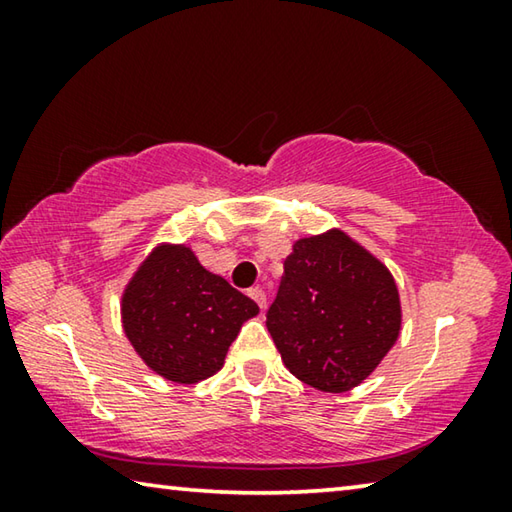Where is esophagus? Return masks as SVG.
<instances>
[{"label": "esophagus", "instance_id": "34e87169", "mask_svg": "<svg viewBox=\"0 0 512 512\" xmlns=\"http://www.w3.org/2000/svg\"><path fill=\"white\" fill-rule=\"evenodd\" d=\"M248 296L257 302L259 309H264V307H266V293H264L262 289H259V287L248 289Z\"/></svg>", "mask_w": 512, "mask_h": 512}]
</instances>
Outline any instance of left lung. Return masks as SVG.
Returning <instances> with one entry per match:
<instances>
[{"mask_svg": "<svg viewBox=\"0 0 512 512\" xmlns=\"http://www.w3.org/2000/svg\"><path fill=\"white\" fill-rule=\"evenodd\" d=\"M388 268L343 232L300 239L266 311L284 366L323 393L359 386L400 334Z\"/></svg>", "mask_w": 512, "mask_h": 512, "instance_id": "obj_1", "label": "left lung"}]
</instances>
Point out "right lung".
Segmentation results:
<instances>
[{
  "mask_svg": "<svg viewBox=\"0 0 512 512\" xmlns=\"http://www.w3.org/2000/svg\"><path fill=\"white\" fill-rule=\"evenodd\" d=\"M255 300L205 271L185 246H162L128 284L121 318L135 352L164 379L196 384L221 370Z\"/></svg>",
  "mask_w": 512,
  "mask_h": 512,
  "instance_id": "obj_1",
  "label": "right lung"
}]
</instances>
